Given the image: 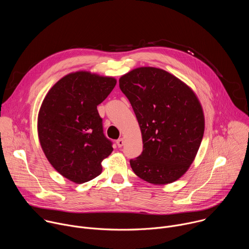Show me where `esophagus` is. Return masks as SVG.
Segmentation results:
<instances>
[{
  "label": "esophagus",
  "mask_w": 249,
  "mask_h": 249,
  "mask_svg": "<svg viewBox=\"0 0 249 249\" xmlns=\"http://www.w3.org/2000/svg\"><path fill=\"white\" fill-rule=\"evenodd\" d=\"M116 143H117V145H118V147H122L123 145H124V139H118L117 141H116Z\"/></svg>",
  "instance_id": "obj_1"
}]
</instances>
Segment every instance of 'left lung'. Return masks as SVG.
I'll use <instances>...</instances> for the list:
<instances>
[{
  "label": "left lung",
  "mask_w": 249,
  "mask_h": 249,
  "mask_svg": "<svg viewBox=\"0 0 249 249\" xmlns=\"http://www.w3.org/2000/svg\"><path fill=\"white\" fill-rule=\"evenodd\" d=\"M119 87L142 132V152L130 160L134 173L153 185L177 181L194 162L203 138L205 121L198 98L173 74L150 66L121 76Z\"/></svg>",
  "instance_id": "1"
}]
</instances>
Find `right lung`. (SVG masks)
I'll use <instances>...</instances> for the list:
<instances>
[{
	"mask_svg": "<svg viewBox=\"0 0 249 249\" xmlns=\"http://www.w3.org/2000/svg\"><path fill=\"white\" fill-rule=\"evenodd\" d=\"M116 82L89 71L72 72L55 83L41 105L37 121L41 147L52 166L75 184L98 177L102 161L113 150L97 107Z\"/></svg>",
	"mask_w": 249,
	"mask_h": 249,
	"instance_id": "right-lung-1",
	"label": "right lung"
}]
</instances>
